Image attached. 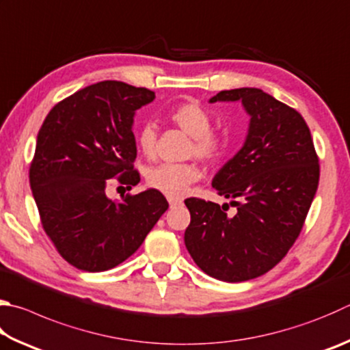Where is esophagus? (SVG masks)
Returning <instances> with one entry per match:
<instances>
[{"label":"esophagus","instance_id":"esophagus-1","mask_svg":"<svg viewBox=\"0 0 350 350\" xmlns=\"http://www.w3.org/2000/svg\"><path fill=\"white\" fill-rule=\"evenodd\" d=\"M168 203H170L171 208H174V206L182 205V200H179V199H168Z\"/></svg>","mask_w":350,"mask_h":350}]
</instances>
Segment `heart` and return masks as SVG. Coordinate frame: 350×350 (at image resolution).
Returning a JSON list of instances; mask_svg holds the SVG:
<instances>
[{
	"label": "heart",
	"instance_id": "heart-1",
	"mask_svg": "<svg viewBox=\"0 0 350 350\" xmlns=\"http://www.w3.org/2000/svg\"><path fill=\"white\" fill-rule=\"evenodd\" d=\"M168 118L193 137L189 156L200 159L202 162L211 163L224 153L225 142L217 133L211 131L213 118L208 110L196 103H185L174 107ZM137 148L145 157L156 154L157 130L153 124H144L136 136ZM202 171L196 163H161L147 173L148 185L170 199L185 196L188 188L199 180Z\"/></svg>",
	"mask_w": 350,
	"mask_h": 350
}]
</instances>
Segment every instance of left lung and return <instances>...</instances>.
Returning a JSON list of instances; mask_svg holds the SVG:
<instances>
[{"label": "left lung", "mask_w": 350, "mask_h": 350, "mask_svg": "<svg viewBox=\"0 0 350 350\" xmlns=\"http://www.w3.org/2000/svg\"><path fill=\"white\" fill-rule=\"evenodd\" d=\"M209 103H241L250 116L237 154L214 176L213 188L234 202L185 200L191 221L185 246L196 265L221 282H246L280 262L300 234L319 188L320 165L301 114L260 88L224 90Z\"/></svg>", "instance_id": "8db88e82"}]
</instances>
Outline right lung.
Returning <instances> with one entry per match:
<instances>
[{
	"label": "right lung",
	"mask_w": 350,
	"mask_h": 350,
	"mask_svg": "<svg viewBox=\"0 0 350 350\" xmlns=\"http://www.w3.org/2000/svg\"><path fill=\"white\" fill-rule=\"evenodd\" d=\"M154 98L147 88L103 81L61 100L44 119L30 188L44 231L75 268L100 272L125 262L168 209L153 188L122 200L105 194L113 177L130 189L141 180L133 170V122Z\"/></svg>",
	"instance_id": "obj_1"
}]
</instances>
